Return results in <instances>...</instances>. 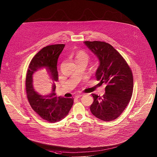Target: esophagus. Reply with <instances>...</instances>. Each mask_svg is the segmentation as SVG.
Instances as JSON below:
<instances>
[{
  "label": "esophagus",
  "mask_w": 157,
  "mask_h": 157,
  "mask_svg": "<svg viewBox=\"0 0 157 157\" xmlns=\"http://www.w3.org/2000/svg\"><path fill=\"white\" fill-rule=\"evenodd\" d=\"M82 95H84V94H76V95H75V98H79L81 97Z\"/></svg>",
  "instance_id": "obj_1"
}]
</instances>
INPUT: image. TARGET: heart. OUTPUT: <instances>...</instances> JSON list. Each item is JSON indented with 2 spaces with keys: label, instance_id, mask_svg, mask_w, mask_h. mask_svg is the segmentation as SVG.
Returning <instances> with one entry per match:
<instances>
[{
  "label": "heart",
  "instance_id": "obj_1",
  "mask_svg": "<svg viewBox=\"0 0 157 157\" xmlns=\"http://www.w3.org/2000/svg\"><path fill=\"white\" fill-rule=\"evenodd\" d=\"M81 59H88V55L86 53L82 51H78L75 55V61Z\"/></svg>",
  "mask_w": 157,
  "mask_h": 157
}]
</instances>
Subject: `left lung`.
Returning <instances> with one entry per match:
<instances>
[{"label":"left lung","mask_w":157,"mask_h":157,"mask_svg":"<svg viewBox=\"0 0 157 157\" xmlns=\"http://www.w3.org/2000/svg\"><path fill=\"white\" fill-rule=\"evenodd\" d=\"M84 43L98 58L100 65L96 72L97 81L106 85L102 96L92 94L94 102L90 109L96 118L104 121L117 119L125 110L132 98L133 78L124 58L110 44L102 41Z\"/></svg>","instance_id":"8db88e82"}]
</instances>
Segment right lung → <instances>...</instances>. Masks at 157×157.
Returning a JSON list of instances; mask_svg holds the SVG:
<instances>
[{"instance_id":"add662e5","label":"right lung","mask_w":157,"mask_h":157,"mask_svg":"<svg viewBox=\"0 0 157 157\" xmlns=\"http://www.w3.org/2000/svg\"><path fill=\"white\" fill-rule=\"evenodd\" d=\"M64 47L65 44H55L44 47L32 59L26 75L25 90L29 102L35 112L50 123L63 120L73 104V98L58 97L55 94V83L58 81L57 62ZM40 69L48 74L51 82L37 91L33 87L32 75Z\"/></svg>"}]
</instances>
